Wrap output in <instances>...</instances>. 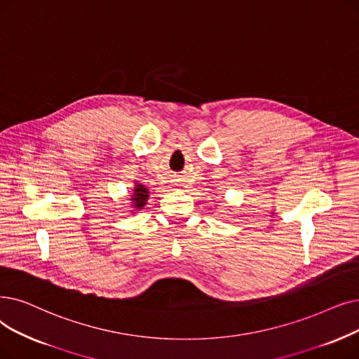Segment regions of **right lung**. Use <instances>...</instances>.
<instances>
[{
  "instance_id": "1",
  "label": "right lung",
  "mask_w": 359,
  "mask_h": 359,
  "mask_svg": "<svg viewBox=\"0 0 359 359\" xmlns=\"http://www.w3.org/2000/svg\"><path fill=\"white\" fill-rule=\"evenodd\" d=\"M148 199V189L145 188L144 184H136L135 186V194L132 195V201L135 208H142L147 204Z\"/></svg>"
}]
</instances>
